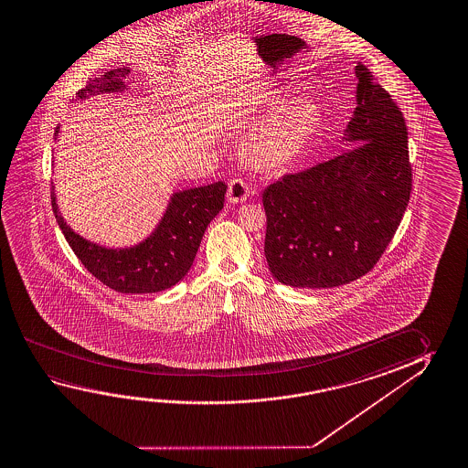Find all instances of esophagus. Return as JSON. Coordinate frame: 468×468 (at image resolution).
Wrapping results in <instances>:
<instances>
[{
    "label": "esophagus",
    "instance_id": "34e87169",
    "mask_svg": "<svg viewBox=\"0 0 468 468\" xmlns=\"http://www.w3.org/2000/svg\"><path fill=\"white\" fill-rule=\"evenodd\" d=\"M229 200L231 204H238V202H245L250 196V187L246 185L243 179H231L229 183V191H227Z\"/></svg>",
    "mask_w": 468,
    "mask_h": 468
}]
</instances>
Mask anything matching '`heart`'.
<instances>
[{"label":"heart","instance_id":"obj_1","mask_svg":"<svg viewBox=\"0 0 468 468\" xmlns=\"http://www.w3.org/2000/svg\"><path fill=\"white\" fill-rule=\"evenodd\" d=\"M291 92H279L262 122L256 123L243 140V154L262 169H279L299 158L320 127V111L308 101H295Z\"/></svg>","mask_w":468,"mask_h":468}]
</instances>
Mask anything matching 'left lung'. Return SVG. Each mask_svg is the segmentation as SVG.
<instances>
[{"mask_svg":"<svg viewBox=\"0 0 468 468\" xmlns=\"http://www.w3.org/2000/svg\"><path fill=\"white\" fill-rule=\"evenodd\" d=\"M357 108L349 148L262 192L264 254L292 287L328 289L367 274L391 241L411 196L405 117L370 69L356 67Z\"/></svg>","mask_w":468,"mask_h":468,"instance_id":"left-lung-1","label":"left lung"}]
</instances>
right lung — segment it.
Returning <instances> with one entry per match:
<instances>
[{
  "instance_id": "right-lung-1",
  "label": "right lung",
  "mask_w": 468,
  "mask_h": 468,
  "mask_svg": "<svg viewBox=\"0 0 468 468\" xmlns=\"http://www.w3.org/2000/svg\"><path fill=\"white\" fill-rule=\"evenodd\" d=\"M129 73L131 69L122 67L90 78L85 88L77 92V98L86 100L101 92L123 91V80ZM58 129H55V137ZM225 192L227 185L222 181L175 192L154 233L137 246L122 250L96 245L71 230L58 212L54 186L50 199L55 218L69 245L92 276L121 293H152L166 291L187 274L204 231L223 208Z\"/></svg>"
}]
</instances>
